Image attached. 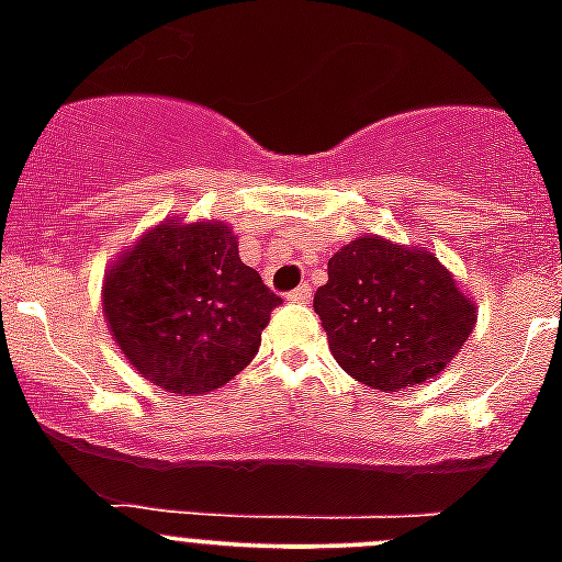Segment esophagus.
Returning a JSON list of instances; mask_svg holds the SVG:
<instances>
[{
    "instance_id": "34e87169",
    "label": "esophagus",
    "mask_w": 562,
    "mask_h": 562,
    "mask_svg": "<svg viewBox=\"0 0 562 562\" xmlns=\"http://www.w3.org/2000/svg\"><path fill=\"white\" fill-rule=\"evenodd\" d=\"M286 301H292V304H306V301H312V286L301 284L297 290L286 292Z\"/></svg>"
}]
</instances>
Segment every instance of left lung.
Segmentation results:
<instances>
[{
  "label": "left lung",
  "instance_id": "1",
  "mask_svg": "<svg viewBox=\"0 0 562 562\" xmlns=\"http://www.w3.org/2000/svg\"><path fill=\"white\" fill-rule=\"evenodd\" d=\"M315 312L340 369L385 394L445 371L479 317L436 252L369 233L329 258Z\"/></svg>",
  "mask_w": 562,
  "mask_h": 562
}]
</instances>
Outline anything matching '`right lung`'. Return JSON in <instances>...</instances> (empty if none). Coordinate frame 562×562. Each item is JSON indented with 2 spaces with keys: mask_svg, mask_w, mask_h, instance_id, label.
<instances>
[{
  "mask_svg": "<svg viewBox=\"0 0 562 562\" xmlns=\"http://www.w3.org/2000/svg\"><path fill=\"white\" fill-rule=\"evenodd\" d=\"M103 317L132 369L177 396L222 389L250 366L281 304L238 258L227 222L168 216L106 267Z\"/></svg>",
  "mask_w": 562,
  "mask_h": 562,
  "instance_id": "add662e5",
  "label": "right lung"
}]
</instances>
